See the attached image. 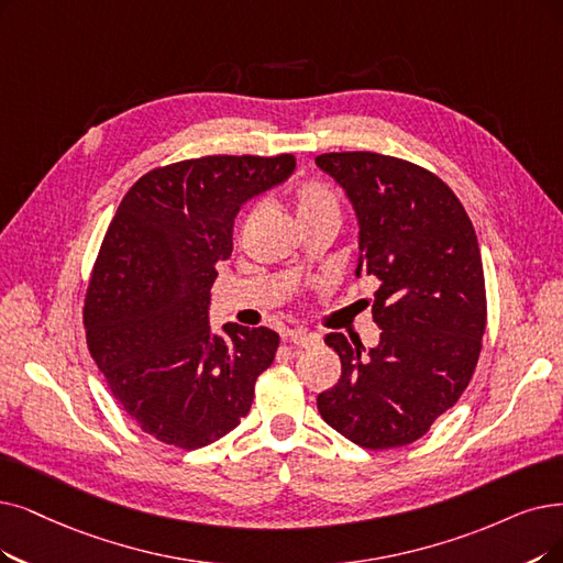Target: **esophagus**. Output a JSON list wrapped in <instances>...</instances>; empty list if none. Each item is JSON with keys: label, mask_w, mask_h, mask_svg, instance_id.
<instances>
[{"label": "esophagus", "mask_w": 563, "mask_h": 563, "mask_svg": "<svg viewBox=\"0 0 563 563\" xmlns=\"http://www.w3.org/2000/svg\"><path fill=\"white\" fill-rule=\"evenodd\" d=\"M286 340H288L290 344H294V346L309 349V346H313V344H319L321 336L313 334V332H307V330H302V328H298V330H290V332L286 334Z\"/></svg>", "instance_id": "1"}]
</instances>
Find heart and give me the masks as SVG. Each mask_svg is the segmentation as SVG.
<instances>
[{
  "label": "heart",
  "mask_w": 563,
  "mask_h": 563,
  "mask_svg": "<svg viewBox=\"0 0 563 563\" xmlns=\"http://www.w3.org/2000/svg\"><path fill=\"white\" fill-rule=\"evenodd\" d=\"M294 206L300 223L321 217L340 219V200L321 183H302L294 194Z\"/></svg>",
  "instance_id": "heart-1"
}]
</instances>
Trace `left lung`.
<instances>
[{
    "label": "left lung",
    "instance_id": "obj_1",
    "mask_svg": "<svg viewBox=\"0 0 563 563\" xmlns=\"http://www.w3.org/2000/svg\"><path fill=\"white\" fill-rule=\"evenodd\" d=\"M317 166L353 206L355 277L380 284L376 346L325 334L342 376L317 397L319 413L369 451L413 443L460 399L481 355L487 305L474 223L434 173L395 156L330 152Z\"/></svg>",
    "mask_w": 563,
    "mask_h": 563
}]
</instances>
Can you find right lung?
<instances>
[{"label": "right lung", "mask_w": 563, "mask_h": 563, "mask_svg": "<svg viewBox=\"0 0 563 563\" xmlns=\"http://www.w3.org/2000/svg\"><path fill=\"white\" fill-rule=\"evenodd\" d=\"M294 170V154L200 156L150 170L122 198L89 279L85 332L110 393L150 437L194 451L250 413L279 334L214 332L210 288L240 208Z\"/></svg>", "instance_id": "obj_1"}]
</instances>
